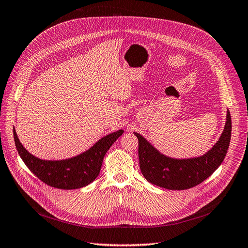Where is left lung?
<instances>
[{
    "instance_id": "obj_1",
    "label": "left lung",
    "mask_w": 248,
    "mask_h": 248,
    "mask_svg": "<svg viewBox=\"0 0 248 248\" xmlns=\"http://www.w3.org/2000/svg\"><path fill=\"white\" fill-rule=\"evenodd\" d=\"M138 155L140 170L144 178L154 185L169 190H185L195 187L220 166L229 150L232 119L226 111L224 130L210 151L200 157L174 159L161 154L138 133Z\"/></svg>"
}]
</instances>
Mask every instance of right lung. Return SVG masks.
Listing matches in <instances>:
<instances>
[{
  "mask_svg": "<svg viewBox=\"0 0 248 248\" xmlns=\"http://www.w3.org/2000/svg\"><path fill=\"white\" fill-rule=\"evenodd\" d=\"M124 131L111 133L101 138L88 151L65 160H42L28 152L13 129L16 150L27 167L46 185L58 189H79L93 183L101 171L103 160L111 145Z\"/></svg>",
  "mask_w": 248,
  "mask_h": 248,
  "instance_id": "right-lung-1",
  "label": "right lung"
}]
</instances>
